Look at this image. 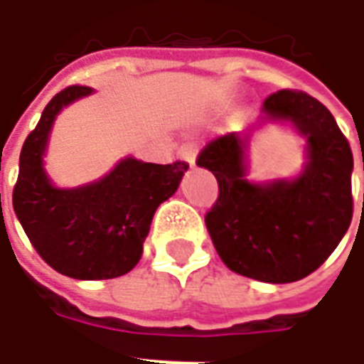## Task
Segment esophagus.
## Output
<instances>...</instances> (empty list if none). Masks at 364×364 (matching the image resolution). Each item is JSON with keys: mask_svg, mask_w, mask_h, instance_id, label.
Masks as SVG:
<instances>
[{"mask_svg": "<svg viewBox=\"0 0 364 364\" xmlns=\"http://www.w3.org/2000/svg\"><path fill=\"white\" fill-rule=\"evenodd\" d=\"M179 156H181L185 161H189L191 166H195V156H197V146L195 144H183L179 148Z\"/></svg>", "mask_w": 364, "mask_h": 364, "instance_id": "obj_1", "label": "esophagus"}]
</instances>
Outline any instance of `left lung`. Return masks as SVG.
Here are the masks:
<instances>
[{"instance_id":"8db88e82","label":"left lung","mask_w":364,"mask_h":364,"mask_svg":"<svg viewBox=\"0 0 364 364\" xmlns=\"http://www.w3.org/2000/svg\"><path fill=\"white\" fill-rule=\"evenodd\" d=\"M263 111L308 138V166L298 179L247 181L237 134L210 140L197 166L218 181L205 222L220 259L244 277L279 284L314 273L345 236L353 218V151L328 107L304 91H277Z\"/></svg>"}]
</instances>
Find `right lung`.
I'll return each instance as SVG.
<instances>
[{"label":"right lung","instance_id":"right-lung-1","mask_svg":"<svg viewBox=\"0 0 364 364\" xmlns=\"http://www.w3.org/2000/svg\"><path fill=\"white\" fill-rule=\"evenodd\" d=\"M90 93L87 85H70L44 107L21 150L13 208L36 253L54 271L101 281L136 267L156 208L177 191L189 164L127 158L101 181L77 189L52 187L43 171L52 122L62 107Z\"/></svg>","mask_w":364,"mask_h":364}]
</instances>
